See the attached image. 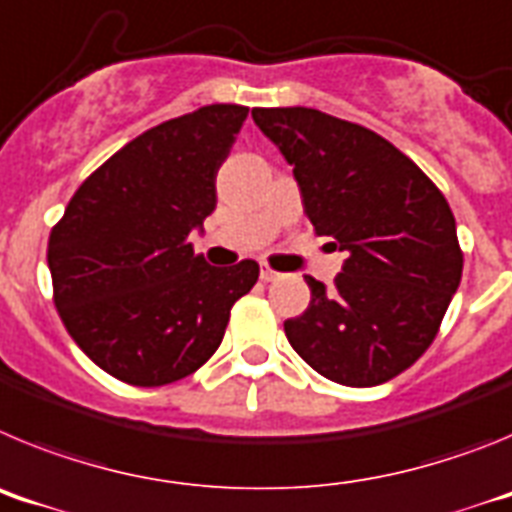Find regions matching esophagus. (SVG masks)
<instances>
[{
  "instance_id": "obj_1",
  "label": "esophagus",
  "mask_w": 512,
  "mask_h": 512,
  "mask_svg": "<svg viewBox=\"0 0 512 512\" xmlns=\"http://www.w3.org/2000/svg\"><path fill=\"white\" fill-rule=\"evenodd\" d=\"M277 279H282L279 271H274L271 266H261V282H277Z\"/></svg>"
}]
</instances>
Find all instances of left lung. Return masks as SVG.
I'll return each mask as SVG.
<instances>
[{
    "label": "left lung",
    "mask_w": 512,
    "mask_h": 512,
    "mask_svg": "<svg viewBox=\"0 0 512 512\" xmlns=\"http://www.w3.org/2000/svg\"><path fill=\"white\" fill-rule=\"evenodd\" d=\"M251 115L295 166L315 233L346 251L333 289L305 277L310 305L284 323L287 341L330 382H390L428 351L461 282L449 202L415 161L364 125L310 107Z\"/></svg>",
    "instance_id": "obj_1"
}]
</instances>
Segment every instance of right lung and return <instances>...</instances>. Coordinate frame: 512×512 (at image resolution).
<instances>
[{"label": "right lung", "mask_w": 512, "mask_h": 512, "mask_svg": "<svg viewBox=\"0 0 512 512\" xmlns=\"http://www.w3.org/2000/svg\"><path fill=\"white\" fill-rule=\"evenodd\" d=\"M248 107L207 104L122 146L71 197L48 238L53 302L107 374L161 387L217 351L259 264L210 266L189 233L215 210V176Z\"/></svg>", "instance_id": "right-lung-1"}]
</instances>
